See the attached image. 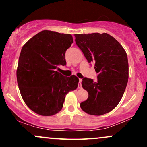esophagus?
I'll list each match as a JSON object with an SVG mask.
<instances>
[{"instance_id": "34e87169", "label": "esophagus", "mask_w": 147, "mask_h": 147, "mask_svg": "<svg viewBox=\"0 0 147 147\" xmlns=\"http://www.w3.org/2000/svg\"><path fill=\"white\" fill-rule=\"evenodd\" d=\"M82 79H79V84H78V88H82Z\"/></svg>"}]
</instances>
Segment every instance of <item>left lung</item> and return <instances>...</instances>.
Segmentation results:
<instances>
[{
  "label": "left lung",
  "mask_w": 147,
  "mask_h": 147,
  "mask_svg": "<svg viewBox=\"0 0 147 147\" xmlns=\"http://www.w3.org/2000/svg\"><path fill=\"white\" fill-rule=\"evenodd\" d=\"M75 42L88 63H95L97 80L82 82L88 97L80 104L84 112L102 115L113 110L122 99L129 79L127 55L122 45L109 34H75Z\"/></svg>",
  "instance_id": "8db88e82"
}]
</instances>
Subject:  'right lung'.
Returning <instances> with one entry per match:
<instances>
[{"label":"right lung","mask_w":147,"mask_h":147,"mask_svg":"<svg viewBox=\"0 0 147 147\" xmlns=\"http://www.w3.org/2000/svg\"><path fill=\"white\" fill-rule=\"evenodd\" d=\"M72 43L71 34L43 30L22 48L17 83L25 104L36 113L51 116L59 113L65 95L78 86L75 75L65 77L56 70L66 65L65 53Z\"/></svg>","instance_id":"1"}]
</instances>
